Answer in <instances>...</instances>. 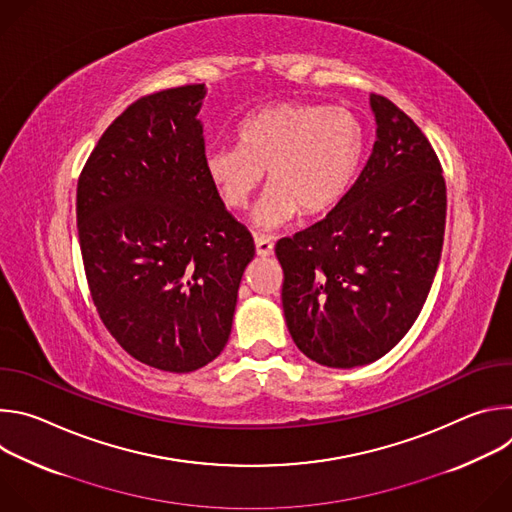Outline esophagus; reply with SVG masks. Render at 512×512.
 <instances>
[{"label": "esophagus", "instance_id": "obj_1", "mask_svg": "<svg viewBox=\"0 0 512 512\" xmlns=\"http://www.w3.org/2000/svg\"><path fill=\"white\" fill-rule=\"evenodd\" d=\"M255 249H257V255L259 257H267L273 253V241L269 237H263V235H257L255 237Z\"/></svg>", "mask_w": 512, "mask_h": 512}]
</instances>
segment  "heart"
Returning a JSON list of instances; mask_svg holds the SVG:
<instances>
[{"instance_id": "b5f03b06", "label": "heart", "mask_w": 512, "mask_h": 512, "mask_svg": "<svg viewBox=\"0 0 512 512\" xmlns=\"http://www.w3.org/2000/svg\"><path fill=\"white\" fill-rule=\"evenodd\" d=\"M362 121L346 107L283 101L247 115L235 148H216L204 158L206 176L227 208L239 210L267 172L271 186L253 212L263 229L279 227L298 212L316 216L350 188L362 154Z\"/></svg>"}]
</instances>
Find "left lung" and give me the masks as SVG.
Instances as JSON below:
<instances>
[{
	"label": "left lung",
	"mask_w": 512,
	"mask_h": 512,
	"mask_svg": "<svg viewBox=\"0 0 512 512\" xmlns=\"http://www.w3.org/2000/svg\"><path fill=\"white\" fill-rule=\"evenodd\" d=\"M373 154L316 225L275 245L287 330L312 360L352 369L385 356L413 326L442 257L446 180L423 131L371 95Z\"/></svg>",
	"instance_id": "8db88e82"
}]
</instances>
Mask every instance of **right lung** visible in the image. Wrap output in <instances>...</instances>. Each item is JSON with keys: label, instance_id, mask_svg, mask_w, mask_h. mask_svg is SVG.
<instances>
[{"label": "right lung", "instance_id": "1", "mask_svg": "<svg viewBox=\"0 0 512 512\" xmlns=\"http://www.w3.org/2000/svg\"><path fill=\"white\" fill-rule=\"evenodd\" d=\"M204 85L133 101L101 135L77 186V225L93 304L135 360L192 373L223 352L251 233L204 168L196 119Z\"/></svg>", "mask_w": 512, "mask_h": 512}]
</instances>
